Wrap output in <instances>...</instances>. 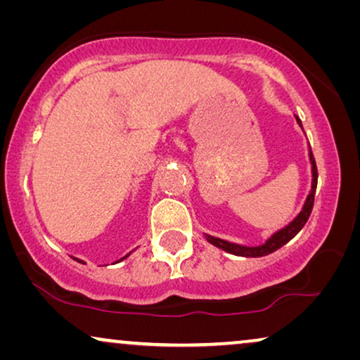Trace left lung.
Listing matches in <instances>:
<instances>
[{"label": "left lung", "instance_id": "obj_1", "mask_svg": "<svg viewBox=\"0 0 360 360\" xmlns=\"http://www.w3.org/2000/svg\"><path fill=\"white\" fill-rule=\"evenodd\" d=\"M295 117H297L298 124L302 126V121L298 120V116H295ZM309 162H311V175H313L311 191H309V195L307 196V201H304L303 210L300 211V214L292 221V223L287 224L280 231H277V233H275L272 238H269L267 240H265L262 245H254V248H248V245L229 243V240L214 238V236H210V234H205L206 240H208L210 244L216 245V248L226 250V252L239 255V257H262V255H269V254L275 252V250L287 244L288 240H292L295 236L302 231L303 226L307 224L309 214H311L313 203H314V191H316V185H318V170H316V162H314L311 147H309Z\"/></svg>", "mask_w": 360, "mask_h": 360}]
</instances>
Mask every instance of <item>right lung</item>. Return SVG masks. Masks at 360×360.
I'll return each instance as SVG.
<instances>
[{"instance_id": "add662e5", "label": "right lung", "mask_w": 360, "mask_h": 360, "mask_svg": "<svg viewBox=\"0 0 360 360\" xmlns=\"http://www.w3.org/2000/svg\"><path fill=\"white\" fill-rule=\"evenodd\" d=\"M131 254V252H129ZM129 254H127V255H129ZM127 255H124V257H122V259H120V260H116V262H121V260H124L126 257H127ZM75 260H78V262H82V260L80 259H75ZM83 264V262H82Z\"/></svg>"}]
</instances>
